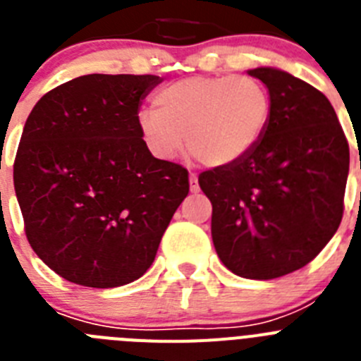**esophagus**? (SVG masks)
Listing matches in <instances>:
<instances>
[{"label":"esophagus","mask_w":361,"mask_h":361,"mask_svg":"<svg viewBox=\"0 0 361 361\" xmlns=\"http://www.w3.org/2000/svg\"><path fill=\"white\" fill-rule=\"evenodd\" d=\"M190 190L191 193H197V191H199V178H197L195 173L190 175Z\"/></svg>","instance_id":"esophagus-1"}]
</instances>
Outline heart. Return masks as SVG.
I'll return each mask as SVG.
<instances>
[{
	"label": "heart",
	"mask_w": 361,
	"mask_h": 361,
	"mask_svg": "<svg viewBox=\"0 0 361 361\" xmlns=\"http://www.w3.org/2000/svg\"><path fill=\"white\" fill-rule=\"evenodd\" d=\"M153 106L137 114L146 148L171 161L188 142L206 166H229L244 159L260 142L271 119L269 92L250 75L178 79L153 95Z\"/></svg>",
	"instance_id": "1"
}]
</instances>
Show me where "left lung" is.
Segmentation results:
<instances>
[{"mask_svg": "<svg viewBox=\"0 0 361 361\" xmlns=\"http://www.w3.org/2000/svg\"><path fill=\"white\" fill-rule=\"evenodd\" d=\"M266 85L271 119L244 159L199 175L212 200V237L231 273L271 280L304 267L343 215L349 145L320 90L271 66L247 70Z\"/></svg>", "mask_w": 361, "mask_h": 361, "instance_id": "1", "label": "left lung"}]
</instances>
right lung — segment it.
I'll use <instances>...</instances> for the list:
<instances>
[{
    "mask_svg": "<svg viewBox=\"0 0 361 361\" xmlns=\"http://www.w3.org/2000/svg\"><path fill=\"white\" fill-rule=\"evenodd\" d=\"M159 75L90 73L32 108L14 190L32 250L85 288L141 279L188 191L183 166L155 159L137 130Z\"/></svg>",
    "mask_w": 361,
    "mask_h": 361,
    "instance_id": "obj_1",
    "label": "right lung"
}]
</instances>
